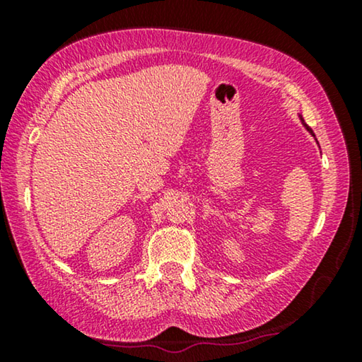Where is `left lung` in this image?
Instances as JSON below:
<instances>
[{"mask_svg":"<svg viewBox=\"0 0 362 362\" xmlns=\"http://www.w3.org/2000/svg\"><path fill=\"white\" fill-rule=\"evenodd\" d=\"M300 120H301V122H303V118H301V115H300ZM303 125H305V122H303ZM305 128H306V130H308V132L311 133V135H313V136H315V133H313V130H311V128H310L308 125H305Z\"/></svg>","mask_w":362,"mask_h":362,"instance_id":"obj_1","label":"left lung"}]
</instances>
